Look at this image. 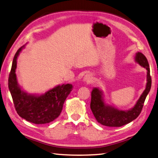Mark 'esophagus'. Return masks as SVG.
I'll return each mask as SVG.
<instances>
[{
  "mask_svg": "<svg viewBox=\"0 0 158 158\" xmlns=\"http://www.w3.org/2000/svg\"><path fill=\"white\" fill-rule=\"evenodd\" d=\"M93 78L92 75L90 73H86L83 78V81L86 83H91L93 81Z\"/></svg>",
  "mask_w": 158,
  "mask_h": 158,
  "instance_id": "esophagus-1",
  "label": "esophagus"
}]
</instances>
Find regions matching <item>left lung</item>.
<instances>
[{
  "instance_id": "obj_1",
  "label": "left lung",
  "mask_w": 158,
  "mask_h": 158,
  "mask_svg": "<svg viewBox=\"0 0 158 158\" xmlns=\"http://www.w3.org/2000/svg\"><path fill=\"white\" fill-rule=\"evenodd\" d=\"M135 61L147 70V83L145 89L134 107L127 110H121L107 103L103 90L98 87L93 88L91 92L90 109L97 121L101 124L110 127H120L133 121L141 113L147 96L152 86V78L148 59L140 52H136Z\"/></svg>"
}]
</instances>
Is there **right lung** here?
<instances>
[{"label": "right lung", "mask_w": 158, "mask_h": 158, "mask_svg": "<svg viewBox=\"0 0 158 158\" xmlns=\"http://www.w3.org/2000/svg\"><path fill=\"white\" fill-rule=\"evenodd\" d=\"M26 45L19 48L14 56L9 77V89L20 117L36 124L49 123L60 115L73 86L71 84L59 85L43 94L29 93L22 89L17 81L16 68L17 58Z\"/></svg>", "instance_id": "1"}]
</instances>
